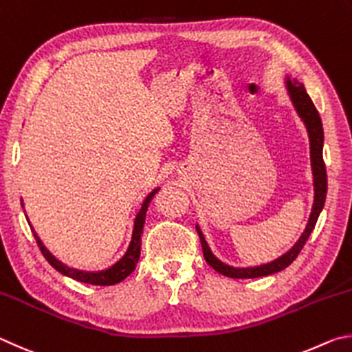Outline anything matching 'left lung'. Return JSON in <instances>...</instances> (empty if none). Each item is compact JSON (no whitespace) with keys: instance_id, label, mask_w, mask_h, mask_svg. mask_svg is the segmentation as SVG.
I'll return each instance as SVG.
<instances>
[{"instance_id":"1","label":"left lung","mask_w":352,"mask_h":352,"mask_svg":"<svg viewBox=\"0 0 352 352\" xmlns=\"http://www.w3.org/2000/svg\"><path fill=\"white\" fill-rule=\"evenodd\" d=\"M286 86L289 91V96L292 98V103L295 109H297L298 116L301 120L305 122L307 128V134H309V142H311V160H312V173H314V188H316V196H314V206H312V213L311 218L307 221V226L303 232V235L295 243L294 248L286 252L285 255L276 258L275 261L261 264V266L256 267H232L227 266V264L221 263L217 256H214L208 245L206 243V238L202 235V232L198 226H196V230H198V235L201 239L202 245V254H204L206 261L210 264V266L217 270V272L223 274L226 276H230V278H258V276H266L280 272V270L286 269L289 264H291L295 258L303 249L306 244L307 238L314 230V227L317 224V219L322 213V208L326 201V192H328V177H326V166L323 160V125L322 119H320L317 108L314 107L311 97L307 96L305 86L298 83L297 80L291 77L286 78Z\"/></svg>"}]
</instances>
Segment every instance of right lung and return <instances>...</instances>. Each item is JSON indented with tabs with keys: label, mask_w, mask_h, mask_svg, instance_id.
Returning <instances> with one entry per match:
<instances>
[{
	"label": "right lung",
	"mask_w": 352,
	"mask_h": 352,
	"mask_svg": "<svg viewBox=\"0 0 352 352\" xmlns=\"http://www.w3.org/2000/svg\"><path fill=\"white\" fill-rule=\"evenodd\" d=\"M157 192H159V188L153 190V192L146 196L144 204H142L138 217H135V221H134L133 238H131V243H129L126 254L123 255L120 260L114 264V266H111L107 270H98V272H85V270H77V269L65 266L63 263H60L57 258H55L51 252H49L45 245H43L40 238L36 236V233L32 230L34 236L36 239V244H38L41 254L46 258L47 263L51 264L55 270H58L60 274L69 276V278H74V280L82 281V283H88V285H96V286H111V285H116V283H120L122 280H125L126 276L133 272V270L135 269V264H138V261H139L140 244H142L140 236H142V230H144V224H145V214L148 210V206H150V202L153 199V196ZM21 206H23V202H21ZM30 229H32V227H30Z\"/></svg>",
	"instance_id": "right-lung-1"
}]
</instances>
